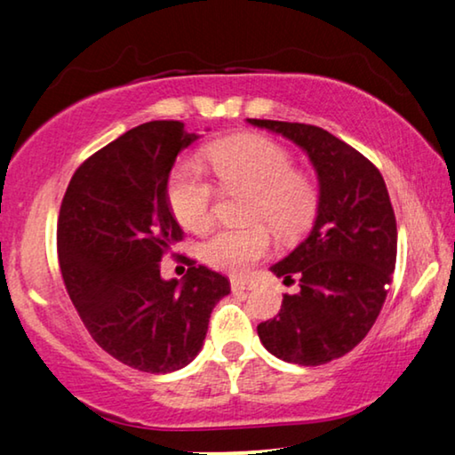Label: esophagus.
Returning a JSON list of instances; mask_svg holds the SVG:
<instances>
[{
  "instance_id": "34e87169",
  "label": "esophagus",
  "mask_w": 455,
  "mask_h": 455,
  "mask_svg": "<svg viewBox=\"0 0 455 455\" xmlns=\"http://www.w3.org/2000/svg\"><path fill=\"white\" fill-rule=\"evenodd\" d=\"M250 289H254V283L242 281V279H232V291H234V293L250 291Z\"/></svg>"
}]
</instances>
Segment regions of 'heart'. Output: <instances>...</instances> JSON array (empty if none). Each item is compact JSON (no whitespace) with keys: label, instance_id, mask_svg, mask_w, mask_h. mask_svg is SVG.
Wrapping results in <instances>:
<instances>
[{"label":"heart","instance_id":"1","mask_svg":"<svg viewBox=\"0 0 455 455\" xmlns=\"http://www.w3.org/2000/svg\"><path fill=\"white\" fill-rule=\"evenodd\" d=\"M209 168L228 193H248L243 221L248 228L221 229L203 243L201 252L217 271L246 275L271 252V228L291 240L312 226L320 193L307 174L295 170L293 156L273 140L240 135L217 141L205 151ZM172 213L190 232H205L213 223L217 188L193 162H182L168 179Z\"/></svg>","mask_w":455,"mask_h":455}]
</instances>
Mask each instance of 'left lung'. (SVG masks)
I'll return each mask as SVG.
<instances>
[{
	"label": "left lung",
	"mask_w": 455,
	"mask_h": 455,
	"mask_svg": "<svg viewBox=\"0 0 455 455\" xmlns=\"http://www.w3.org/2000/svg\"><path fill=\"white\" fill-rule=\"evenodd\" d=\"M306 151L320 180L318 217L307 238L271 267L295 281L281 312L260 322L268 353L287 363L322 365L353 351L384 306L396 267V215L379 170L328 131L304 123L248 118Z\"/></svg>",
	"instance_id": "1"
}]
</instances>
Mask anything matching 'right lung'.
<instances>
[{"mask_svg":"<svg viewBox=\"0 0 455 455\" xmlns=\"http://www.w3.org/2000/svg\"><path fill=\"white\" fill-rule=\"evenodd\" d=\"M195 140L180 121L127 131L76 170L59 209V267L84 326L108 355L148 373L188 365L229 293L228 276L187 256L182 283L160 276L162 259L184 238L168 176Z\"/></svg>","mask_w":455,"mask_h":455,"instance_id":"obj_1","label":"right lung"}]
</instances>
